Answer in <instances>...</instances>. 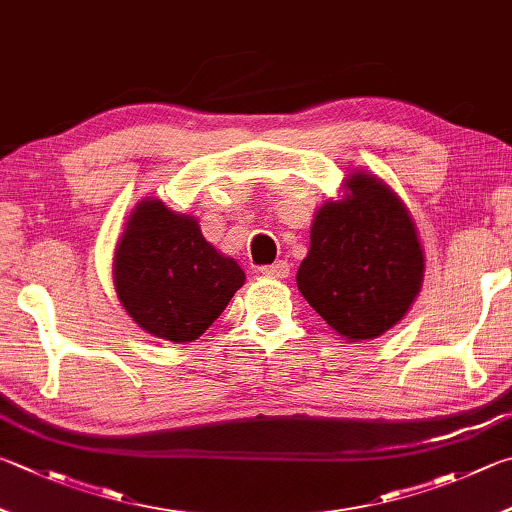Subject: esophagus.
<instances>
[{
	"label": "esophagus",
	"instance_id": "1",
	"mask_svg": "<svg viewBox=\"0 0 512 512\" xmlns=\"http://www.w3.org/2000/svg\"><path fill=\"white\" fill-rule=\"evenodd\" d=\"M259 271H262L264 277H271V280H286V277L291 275V266H288V262H282L280 259V262H275L271 266H262Z\"/></svg>",
	"mask_w": 512,
	"mask_h": 512
}]
</instances>
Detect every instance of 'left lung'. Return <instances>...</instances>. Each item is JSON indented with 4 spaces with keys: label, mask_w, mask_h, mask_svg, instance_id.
Wrapping results in <instances>:
<instances>
[{
    "label": "left lung",
    "mask_w": 512,
    "mask_h": 512,
    "mask_svg": "<svg viewBox=\"0 0 512 512\" xmlns=\"http://www.w3.org/2000/svg\"><path fill=\"white\" fill-rule=\"evenodd\" d=\"M345 197L324 201L297 288L349 342L374 340L403 320L423 286L425 255L410 210L378 176L353 172Z\"/></svg>",
    "instance_id": "1"
}]
</instances>
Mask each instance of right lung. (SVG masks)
Wrapping results in <instances>:
<instances>
[{
  "mask_svg": "<svg viewBox=\"0 0 512 512\" xmlns=\"http://www.w3.org/2000/svg\"><path fill=\"white\" fill-rule=\"evenodd\" d=\"M232 257L201 235L199 221L161 199H143L129 215L114 257V286L138 327L172 342H192L244 286Z\"/></svg>",
  "mask_w": 512,
  "mask_h": 512,
  "instance_id": "obj_1",
  "label": "right lung"
}]
</instances>
